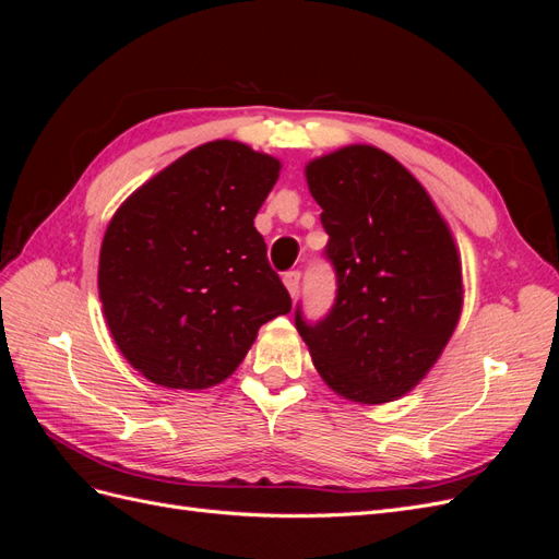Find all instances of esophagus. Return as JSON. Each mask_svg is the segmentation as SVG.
Wrapping results in <instances>:
<instances>
[{"label":"esophagus","instance_id":"34e87169","mask_svg":"<svg viewBox=\"0 0 559 559\" xmlns=\"http://www.w3.org/2000/svg\"><path fill=\"white\" fill-rule=\"evenodd\" d=\"M284 286H286V289H289L292 296L298 294V286H300V273H298V270H289V273L284 275Z\"/></svg>","mask_w":559,"mask_h":559}]
</instances>
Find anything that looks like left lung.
<instances>
[{"mask_svg":"<svg viewBox=\"0 0 559 559\" xmlns=\"http://www.w3.org/2000/svg\"><path fill=\"white\" fill-rule=\"evenodd\" d=\"M329 233L335 302L296 329L341 396L386 403L441 357L462 314V261L429 193L384 151L352 144L306 167Z\"/></svg>","mask_w":559,"mask_h":559,"instance_id":"8db88e82","label":"left lung"}]
</instances>
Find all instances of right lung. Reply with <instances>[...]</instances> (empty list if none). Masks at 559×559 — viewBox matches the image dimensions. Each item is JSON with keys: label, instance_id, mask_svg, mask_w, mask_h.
<instances>
[{"label": "right lung", "instance_id": "right-lung-1", "mask_svg": "<svg viewBox=\"0 0 559 559\" xmlns=\"http://www.w3.org/2000/svg\"><path fill=\"white\" fill-rule=\"evenodd\" d=\"M280 160L216 140L167 165L107 226L97 289L132 368L170 389L224 382L265 321L292 310L253 228Z\"/></svg>", "mask_w": 559, "mask_h": 559}]
</instances>
